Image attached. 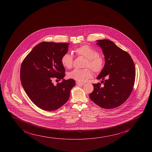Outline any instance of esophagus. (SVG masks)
Segmentation results:
<instances>
[{"instance_id": "1", "label": "esophagus", "mask_w": 152, "mask_h": 152, "mask_svg": "<svg viewBox=\"0 0 152 152\" xmlns=\"http://www.w3.org/2000/svg\"><path fill=\"white\" fill-rule=\"evenodd\" d=\"M76 85H77L78 86L83 85L85 84V83H80L79 81H76Z\"/></svg>"}]
</instances>
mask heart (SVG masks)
<instances>
[{"mask_svg":"<svg viewBox=\"0 0 152 152\" xmlns=\"http://www.w3.org/2000/svg\"><path fill=\"white\" fill-rule=\"evenodd\" d=\"M75 52L78 56H83L87 58L85 67H89L96 73L102 72L104 68L105 61L102 56L99 55L96 50L87 45L76 48ZM61 63L66 69L73 67L74 58L69 53H66L61 58ZM93 76L92 71L89 69H75L68 74V77L79 82H85Z\"/></svg>","mask_w":152,"mask_h":152,"instance_id":"obj_1","label":"heart"}]
</instances>
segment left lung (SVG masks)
<instances>
[{
  "label": "left lung",
  "mask_w": 152,
  "mask_h": 152,
  "mask_svg": "<svg viewBox=\"0 0 152 152\" xmlns=\"http://www.w3.org/2000/svg\"><path fill=\"white\" fill-rule=\"evenodd\" d=\"M102 48L105 65L97 79L100 83L93 84L94 91L89 98L98 106L105 109L114 108L123 104L133 90L135 81V68L128 52L107 39L96 40Z\"/></svg>",
  "instance_id": "1"
}]
</instances>
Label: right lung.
Wrapping results in <instances>:
<instances>
[{
  "label": "right lung",
  "instance_id": "add662e5",
  "mask_svg": "<svg viewBox=\"0 0 152 152\" xmlns=\"http://www.w3.org/2000/svg\"><path fill=\"white\" fill-rule=\"evenodd\" d=\"M69 43L42 42L34 47L22 63L20 79L23 89L33 103L42 110H56L69 100L73 79H63L54 86L52 78L59 80L65 76L61 63L68 51Z\"/></svg>",
  "mask_w": 152,
  "mask_h": 152
}]
</instances>
